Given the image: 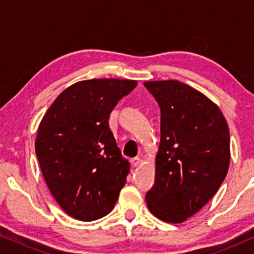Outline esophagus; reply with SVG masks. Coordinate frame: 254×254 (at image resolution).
Segmentation results:
<instances>
[{
  "mask_svg": "<svg viewBox=\"0 0 254 254\" xmlns=\"http://www.w3.org/2000/svg\"><path fill=\"white\" fill-rule=\"evenodd\" d=\"M141 163V158L140 157H135V158H131L130 159V164L133 168H136V166L140 165Z\"/></svg>",
  "mask_w": 254,
  "mask_h": 254,
  "instance_id": "34e87169",
  "label": "esophagus"
}]
</instances>
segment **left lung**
Segmentation results:
<instances>
[{"label":"left lung","mask_w":254,"mask_h":254,"mask_svg":"<svg viewBox=\"0 0 254 254\" xmlns=\"http://www.w3.org/2000/svg\"><path fill=\"white\" fill-rule=\"evenodd\" d=\"M161 107V143L149 210L182 223L215 195L230 164V133L216 104L185 83L144 82Z\"/></svg>","instance_id":"left-lung-1"}]
</instances>
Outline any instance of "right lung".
<instances>
[{"label":"right lung","mask_w":254,"mask_h":254,"mask_svg":"<svg viewBox=\"0 0 254 254\" xmlns=\"http://www.w3.org/2000/svg\"><path fill=\"white\" fill-rule=\"evenodd\" d=\"M131 79L93 78L61 92L38 128L36 154L52 195L68 215L95 221L113 209L129 173L110 129L118 102Z\"/></svg>","instance_id":"right-lung-1"}]
</instances>
